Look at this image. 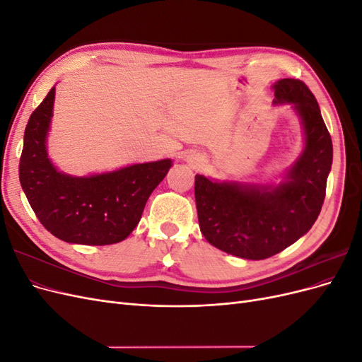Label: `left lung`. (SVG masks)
Masks as SVG:
<instances>
[{"instance_id": "8db88e82", "label": "left lung", "mask_w": 362, "mask_h": 362, "mask_svg": "<svg viewBox=\"0 0 362 362\" xmlns=\"http://www.w3.org/2000/svg\"><path fill=\"white\" fill-rule=\"evenodd\" d=\"M276 104H293L305 128L300 158L276 187L213 182L194 177L199 228L206 242L226 254L266 259L306 234L320 214L332 164V140L315 96L303 81L279 80Z\"/></svg>"}]
</instances>
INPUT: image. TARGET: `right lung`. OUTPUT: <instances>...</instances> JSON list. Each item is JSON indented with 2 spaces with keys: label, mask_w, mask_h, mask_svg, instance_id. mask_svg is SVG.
<instances>
[{
  "label": "right lung",
  "mask_w": 362,
  "mask_h": 362,
  "mask_svg": "<svg viewBox=\"0 0 362 362\" xmlns=\"http://www.w3.org/2000/svg\"><path fill=\"white\" fill-rule=\"evenodd\" d=\"M56 87L31 113L19 160V181L39 222L68 243L104 246L125 240L137 226L149 194L172 161L134 164L110 173L75 178L47 156V133Z\"/></svg>",
  "instance_id": "right-lung-1"
}]
</instances>
